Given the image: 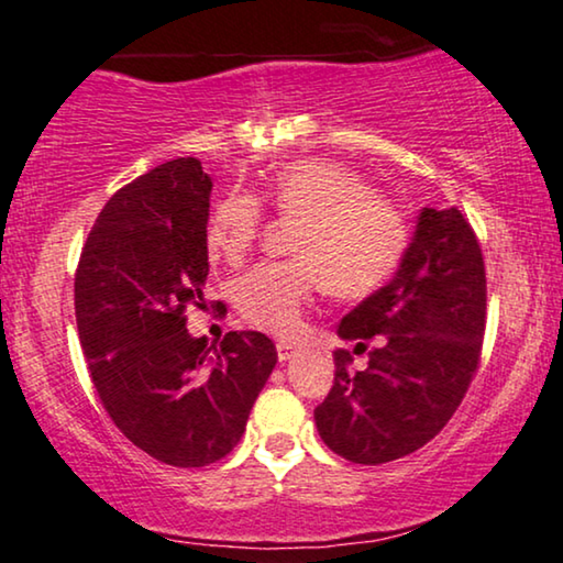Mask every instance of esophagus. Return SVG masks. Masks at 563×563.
Returning <instances> with one entry per match:
<instances>
[{
  "label": "esophagus",
  "instance_id": "1",
  "mask_svg": "<svg viewBox=\"0 0 563 563\" xmlns=\"http://www.w3.org/2000/svg\"><path fill=\"white\" fill-rule=\"evenodd\" d=\"M275 350H277V360H280V363H286V360L294 357L296 344H290V342H277Z\"/></svg>",
  "mask_w": 563,
  "mask_h": 563
}]
</instances>
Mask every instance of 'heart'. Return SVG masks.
Returning a JSON list of instances; mask_svg holds the SVG:
<instances>
[{"instance_id": "1", "label": "heart", "mask_w": 563, "mask_h": 563, "mask_svg": "<svg viewBox=\"0 0 563 563\" xmlns=\"http://www.w3.org/2000/svg\"><path fill=\"white\" fill-rule=\"evenodd\" d=\"M267 203L298 221L296 260L265 262L239 277L234 303L252 327L296 336L306 309L324 283L336 298H363L391 277L404 257L409 229L404 213L347 164L298 159L277 169L265 187ZM265 227V208L252 192L234 190L213 206L206 250L216 262L239 265Z\"/></svg>"}]
</instances>
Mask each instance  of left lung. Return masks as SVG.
I'll return each mask as SVG.
<instances>
[{
    "label": "left lung",
    "instance_id": "obj_1",
    "mask_svg": "<svg viewBox=\"0 0 563 563\" xmlns=\"http://www.w3.org/2000/svg\"><path fill=\"white\" fill-rule=\"evenodd\" d=\"M486 327V273L478 239L459 208H422L394 280L357 303L336 334L367 349L350 372L334 352V386L313 409L321 440L342 459L378 466L409 455L459 409L478 368Z\"/></svg>",
    "mask_w": 563,
    "mask_h": 563
}]
</instances>
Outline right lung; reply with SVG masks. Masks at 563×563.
<instances>
[{
  "label": "right lung",
  "instance_id": "1",
  "mask_svg": "<svg viewBox=\"0 0 563 563\" xmlns=\"http://www.w3.org/2000/svg\"><path fill=\"white\" fill-rule=\"evenodd\" d=\"M211 190L192 156L120 187L74 275L79 340L102 407L133 445L179 468L234 451L277 363L262 332H229L208 347L185 327V311L203 306Z\"/></svg>",
  "mask_w": 563,
  "mask_h": 563
}]
</instances>
